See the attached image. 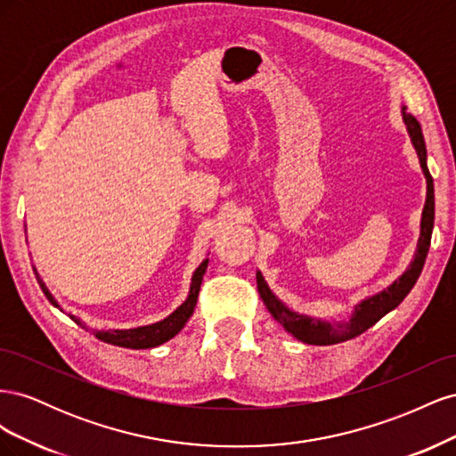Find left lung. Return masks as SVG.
Returning <instances> with one entry per match:
<instances>
[{
  "label": "left lung",
  "instance_id": "8db88e82",
  "mask_svg": "<svg viewBox=\"0 0 456 456\" xmlns=\"http://www.w3.org/2000/svg\"><path fill=\"white\" fill-rule=\"evenodd\" d=\"M402 116L407 126L411 142L417 150L422 173L426 176V203H424L422 218H420V238H419L415 258H412L409 268L399 275L390 287H386L384 291L362 300L360 305H355L354 314L350 315L348 322H333V323L320 320V317H310L287 308L283 302L270 291V287L265 281V278H262V273L256 272L258 293L262 302L266 305L268 312L273 315L275 322L283 325L287 333H291L295 338L302 342L315 344V346H329V344H338L344 340H350L354 337H360L369 327L375 325L380 317H384L386 314L402 305V300L409 295L411 289L415 287L419 275L424 268L426 255H428V249H430L432 230H434V211H436L434 209L436 207L434 178L430 171H428V165H426V144H424L420 123L417 121L415 116L407 112V106H402Z\"/></svg>",
  "mask_w": 456,
  "mask_h": 456
}]
</instances>
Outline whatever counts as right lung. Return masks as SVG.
<instances>
[{
    "instance_id": "1",
    "label": "right lung",
    "mask_w": 456,
    "mask_h": 456,
    "mask_svg": "<svg viewBox=\"0 0 456 456\" xmlns=\"http://www.w3.org/2000/svg\"><path fill=\"white\" fill-rule=\"evenodd\" d=\"M207 265H209V258H205L201 265L196 268L194 275H191V283H190V293L188 298L183 302L181 306H178L171 315L165 317L161 322H156L151 325H144V327H134V329H110V330H93L94 337L108 342V344H114V346H121V348H133V350H144V348H154L159 346V344L167 342L169 338H173L175 335H178L183 330V327L186 325V322L190 320V315L194 314L196 308V302H198V295H200V287L203 281V273L207 270ZM36 280L41 287V291L45 293L47 300L51 302L53 306H59V302L54 300V297L49 293V289L45 287L44 280L39 278V273L36 272ZM76 323L81 325L79 317L70 315Z\"/></svg>"
}]
</instances>
